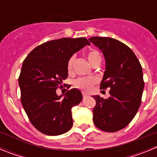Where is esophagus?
Masks as SVG:
<instances>
[{"label":"esophagus","mask_w":157,"mask_h":157,"mask_svg":"<svg viewBox=\"0 0 157 157\" xmlns=\"http://www.w3.org/2000/svg\"><path fill=\"white\" fill-rule=\"evenodd\" d=\"M82 96H83V98H86V97L88 96V94H87L86 93H82Z\"/></svg>","instance_id":"esophagus-1"}]
</instances>
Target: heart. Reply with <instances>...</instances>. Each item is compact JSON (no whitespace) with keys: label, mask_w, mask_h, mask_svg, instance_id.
Wrapping results in <instances>:
<instances>
[{"label":"heart","mask_w":157,"mask_h":157,"mask_svg":"<svg viewBox=\"0 0 157 157\" xmlns=\"http://www.w3.org/2000/svg\"><path fill=\"white\" fill-rule=\"evenodd\" d=\"M86 57L88 61L90 62L91 65L97 61L98 59H101V56H100L99 52L97 50H90L86 54ZM75 62V57L71 56L70 59H68L67 63V69L68 71L69 74L72 73L73 71V65H74ZM98 82V79L94 77H83V78H78L77 79L74 81L75 86L77 87L78 89L82 90L84 91H90L92 90L93 86L95 85L96 83Z\"/></svg>","instance_id":"b5f03b06"}]
</instances>
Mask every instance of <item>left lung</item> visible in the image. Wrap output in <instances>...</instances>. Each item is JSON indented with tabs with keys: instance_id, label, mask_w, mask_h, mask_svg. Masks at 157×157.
<instances>
[{
	"instance_id": "8db88e82",
	"label": "left lung",
	"mask_w": 157,
	"mask_h": 157,
	"mask_svg": "<svg viewBox=\"0 0 157 157\" xmlns=\"http://www.w3.org/2000/svg\"><path fill=\"white\" fill-rule=\"evenodd\" d=\"M89 41L105 56L101 89L110 88L108 99L93 96L96 101L93 120L100 130L116 132L128 125L141 105L145 85L142 68L134 52L121 41L103 37H93Z\"/></svg>"
}]
</instances>
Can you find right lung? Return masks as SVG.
I'll list each match as a JSON object with an SVG mask.
<instances>
[{"label": "right lung", "instance_id": "add662e5", "mask_svg": "<svg viewBox=\"0 0 157 157\" xmlns=\"http://www.w3.org/2000/svg\"><path fill=\"white\" fill-rule=\"evenodd\" d=\"M86 45L90 43L85 37L52 40L36 47L24 59L19 77L21 102L40 132L56 136L71 128V109L81 102V91L71 89L63 98L56 91L68 75V59Z\"/></svg>", "mask_w": 157, "mask_h": 157}]
</instances>
